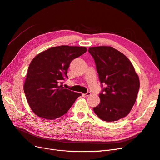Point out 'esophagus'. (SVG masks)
Segmentation results:
<instances>
[{"label":"esophagus","instance_id":"1","mask_svg":"<svg viewBox=\"0 0 160 160\" xmlns=\"http://www.w3.org/2000/svg\"><path fill=\"white\" fill-rule=\"evenodd\" d=\"M91 92H86V93H83V94H82V97H88V96H89V95H91Z\"/></svg>","mask_w":160,"mask_h":160}]
</instances>
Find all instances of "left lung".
<instances>
[{
	"label": "left lung",
	"instance_id": "1",
	"mask_svg": "<svg viewBox=\"0 0 160 160\" xmlns=\"http://www.w3.org/2000/svg\"><path fill=\"white\" fill-rule=\"evenodd\" d=\"M88 51L95 60L102 87L100 103L93 108L95 113L107 122L125 117L134 106L140 89L134 66L127 57L112 47H92Z\"/></svg>",
	"mask_w": 160,
	"mask_h": 160
}]
</instances>
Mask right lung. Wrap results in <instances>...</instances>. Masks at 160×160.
I'll return each mask as SVG.
<instances>
[{
    "label": "right lung",
    "instance_id": "right-lung-1",
    "mask_svg": "<svg viewBox=\"0 0 160 160\" xmlns=\"http://www.w3.org/2000/svg\"><path fill=\"white\" fill-rule=\"evenodd\" d=\"M87 52V48L60 46L51 48L32 59L24 82V91L29 105L37 116L53 120L67 112L79 92L63 87L68 79V69L72 60Z\"/></svg>",
    "mask_w": 160,
    "mask_h": 160
}]
</instances>
